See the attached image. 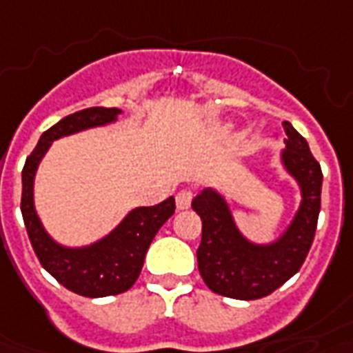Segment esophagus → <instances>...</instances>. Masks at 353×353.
I'll list each match as a JSON object with an SVG mask.
<instances>
[{
    "instance_id": "esophagus-1",
    "label": "esophagus",
    "mask_w": 353,
    "mask_h": 353,
    "mask_svg": "<svg viewBox=\"0 0 353 353\" xmlns=\"http://www.w3.org/2000/svg\"><path fill=\"white\" fill-rule=\"evenodd\" d=\"M193 191L191 189H183V191H179L176 194V206L177 210H187L189 206H191V202H193Z\"/></svg>"
}]
</instances>
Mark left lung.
Masks as SVG:
<instances>
[{
	"instance_id": "left-lung-1",
	"label": "left lung",
	"mask_w": 353,
	"mask_h": 353,
	"mask_svg": "<svg viewBox=\"0 0 353 353\" xmlns=\"http://www.w3.org/2000/svg\"><path fill=\"white\" fill-rule=\"evenodd\" d=\"M281 162L300 185V208L285 233L270 245L248 241L235 225L229 204L216 189H204L193 201L202 219L196 250L199 271L206 287L221 296L258 300L271 294L302 268L314 243L321 208L323 174L307 141L288 122Z\"/></svg>"
}]
</instances>
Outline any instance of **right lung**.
Returning a JSON list of instances; mask_svg holds the SVG:
<instances>
[{"label": "right lung", "mask_w": 353, "mask_h": 353, "mask_svg": "<svg viewBox=\"0 0 353 353\" xmlns=\"http://www.w3.org/2000/svg\"><path fill=\"white\" fill-rule=\"evenodd\" d=\"M120 112V108L91 107L59 120L41 134L22 168L21 210L32 248L46 271L80 296H114L134 287L152 239L176 212L174 196L154 206L134 208L107 236L82 248L59 245L41 225L34 208V176L51 143L90 128L110 124Z\"/></svg>", "instance_id": "add662e5"}]
</instances>
